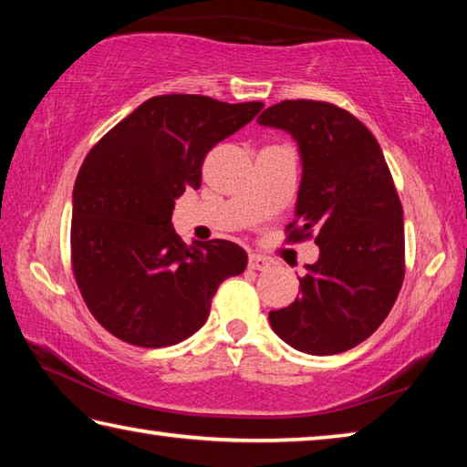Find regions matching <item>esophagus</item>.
I'll return each instance as SVG.
<instances>
[{
    "instance_id": "34e87169",
    "label": "esophagus",
    "mask_w": 467,
    "mask_h": 467,
    "mask_svg": "<svg viewBox=\"0 0 467 467\" xmlns=\"http://www.w3.org/2000/svg\"><path fill=\"white\" fill-rule=\"evenodd\" d=\"M272 264L267 262V259L264 257V255H257V253H251L249 255V267L251 270H259V272H264V270H267V267H270Z\"/></svg>"
}]
</instances>
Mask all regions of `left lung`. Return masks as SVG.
Segmentation results:
<instances>
[{
	"label": "left lung",
	"instance_id": "8db88e82",
	"mask_svg": "<svg viewBox=\"0 0 467 467\" xmlns=\"http://www.w3.org/2000/svg\"><path fill=\"white\" fill-rule=\"evenodd\" d=\"M259 125L296 140L300 179L288 241L315 236L300 296L270 311L284 342L313 357L358 346L389 315L404 282V210L373 133L331 102L282 100Z\"/></svg>",
	"mask_w": 467,
	"mask_h": 467
}]
</instances>
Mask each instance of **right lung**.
Returning a JSON list of instances; mask_svg holds the SVG:
<instances>
[{"label":"right lung","mask_w":467,"mask_h":467,"mask_svg":"<svg viewBox=\"0 0 467 467\" xmlns=\"http://www.w3.org/2000/svg\"><path fill=\"white\" fill-rule=\"evenodd\" d=\"M262 109L162 94L141 102L84 158L74 185L72 270L109 334L141 348L183 342L208 319L220 284L244 272L239 244H185L171 220L177 197L200 187L205 154Z\"/></svg>","instance_id":"right-lung-1"}]
</instances>
